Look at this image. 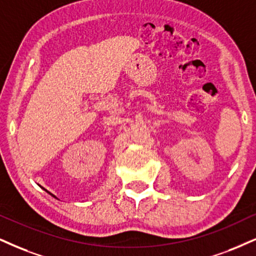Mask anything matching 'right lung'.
I'll return each instance as SVG.
<instances>
[{
  "label": "right lung",
  "instance_id": "1",
  "mask_svg": "<svg viewBox=\"0 0 256 256\" xmlns=\"http://www.w3.org/2000/svg\"><path fill=\"white\" fill-rule=\"evenodd\" d=\"M45 191H47V190H45ZM47 192H48V191H47ZM48 194H51V196H53V197H54V198H56V196H54V194H51V192H48Z\"/></svg>",
  "mask_w": 256,
  "mask_h": 256
}]
</instances>
